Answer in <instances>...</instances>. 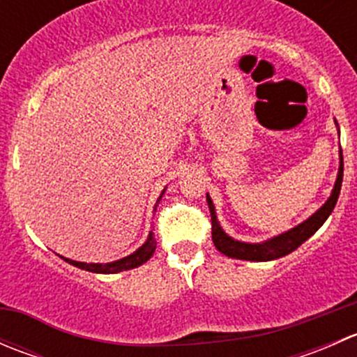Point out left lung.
<instances>
[{"label": "left lung", "instance_id": "1", "mask_svg": "<svg viewBox=\"0 0 357 357\" xmlns=\"http://www.w3.org/2000/svg\"><path fill=\"white\" fill-rule=\"evenodd\" d=\"M337 124V121H335ZM338 129V124H337ZM340 164H338V174L335 179V185L332 190V195L328 197V200L318 208L312 215H309L305 221H302L301 225L294 226L289 231H283L280 235L273 236V238L264 240V242L259 243H250V242H242V240H236L233 236H229L225 229L221 228L218 221V215H215V207L214 202L207 193V205L208 211H211V221H212V242H214L215 248H218L221 254L228 255L231 259H240V261H273V259H280L283 255L290 254L295 248L301 247L302 243L307 238H311L316 231L323 226V222L328 219V215L332 214L335 204H337L338 195H340L342 188V178H344V158H342V150H340Z\"/></svg>", "mask_w": 357, "mask_h": 357}]
</instances>
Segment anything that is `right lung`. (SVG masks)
I'll list each match as a JSON object with an SVG mask.
<instances>
[{
  "label": "right lung",
  "instance_id": "obj_1",
  "mask_svg": "<svg viewBox=\"0 0 357 357\" xmlns=\"http://www.w3.org/2000/svg\"><path fill=\"white\" fill-rule=\"evenodd\" d=\"M164 192H165V188L162 190L160 197L157 199V204H155V207H153V211H157V205H158V202L162 200V197H164ZM155 247H157V242H155V238H153V231H150L146 242L143 243L138 250H135L132 254L126 255V257L117 259V261L105 262V264H102V262H79V261H72V259H66V257L63 259H66V262H68V264L75 266V268H79V269H86V271H91V273H102V275H114V273L128 271V269H135V268H138V266L145 264V262L153 255Z\"/></svg>",
  "mask_w": 357,
  "mask_h": 357
}]
</instances>
